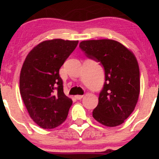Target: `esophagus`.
<instances>
[{
  "label": "esophagus",
  "instance_id": "34e87169",
  "mask_svg": "<svg viewBox=\"0 0 159 159\" xmlns=\"http://www.w3.org/2000/svg\"><path fill=\"white\" fill-rule=\"evenodd\" d=\"M84 97L83 95H77V96H75V98H77V99H81Z\"/></svg>",
  "mask_w": 159,
  "mask_h": 159
}]
</instances>
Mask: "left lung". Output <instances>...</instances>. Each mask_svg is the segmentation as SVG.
<instances>
[{"instance_id": "1", "label": "left lung", "mask_w": 159, "mask_h": 159, "mask_svg": "<svg viewBox=\"0 0 159 159\" xmlns=\"http://www.w3.org/2000/svg\"><path fill=\"white\" fill-rule=\"evenodd\" d=\"M79 46L105 69V84L93 116L105 126L121 125L134 110L139 98L140 70L136 57L113 39L85 40Z\"/></svg>"}]
</instances>
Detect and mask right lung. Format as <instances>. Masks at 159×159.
I'll return each instance as SVG.
<instances>
[{
  "instance_id": "right-lung-1",
  "label": "right lung",
  "mask_w": 159,
  "mask_h": 159,
  "mask_svg": "<svg viewBox=\"0 0 159 159\" xmlns=\"http://www.w3.org/2000/svg\"><path fill=\"white\" fill-rule=\"evenodd\" d=\"M78 43V40H45L24 61L20 94L31 119L43 129L59 126L68 116L72 100L63 93L59 69Z\"/></svg>"
}]
</instances>
